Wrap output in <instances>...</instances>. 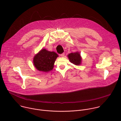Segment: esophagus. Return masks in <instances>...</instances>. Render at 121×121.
<instances>
[{
  "label": "esophagus",
  "instance_id": "1",
  "mask_svg": "<svg viewBox=\"0 0 121 121\" xmlns=\"http://www.w3.org/2000/svg\"><path fill=\"white\" fill-rule=\"evenodd\" d=\"M60 56L61 57H64V56H65V53H62V54H60Z\"/></svg>",
  "mask_w": 121,
  "mask_h": 121
}]
</instances>
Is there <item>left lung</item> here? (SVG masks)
I'll list each match as a JSON object with an SVG mask.
<instances>
[{"mask_svg": "<svg viewBox=\"0 0 121 121\" xmlns=\"http://www.w3.org/2000/svg\"><path fill=\"white\" fill-rule=\"evenodd\" d=\"M68 57L70 62L76 65H79L81 63V58L80 54L78 53H71L68 55Z\"/></svg>", "mask_w": 121, "mask_h": 121, "instance_id": "obj_1", "label": "left lung"}]
</instances>
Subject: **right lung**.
<instances>
[{
	"mask_svg": "<svg viewBox=\"0 0 121 121\" xmlns=\"http://www.w3.org/2000/svg\"><path fill=\"white\" fill-rule=\"evenodd\" d=\"M58 55L54 52L42 49L33 58V64L37 69L43 72H48L53 69Z\"/></svg>",
	"mask_w": 121,
	"mask_h": 121,
	"instance_id": "1",
	"label": "right lung"
}]
</instances>
